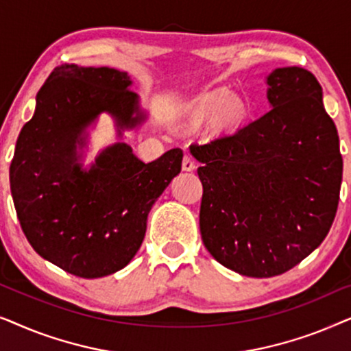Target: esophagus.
I'll return each instance as SVG.
<instances>
[{
    "label": "esophagus",
    "mask_w": 351,
    "mask_h": 351,
    "mask_svg": "<svg viewBox=\"0 0 351 351\" xmlns=\"http://www.w3.org/2000/svg\"><path fill=\"white\" fill-rule=\"evenodd\" d=\"M195 167H196V165H195L193 158H191L190 155H185L184 161H182V169H184V171H193Z\"/></svg>",
    "instance_id": "1"
}]
</instances>
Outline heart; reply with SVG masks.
I'll return each mask as SVG.
<instances>
[{
    "mask_svg": "<svg viewBox=\"0 0 351 351\" xmlns=\"http://www.w3.org/2000/svg\"><path fill=\"white\" fill-rule=\"evenodd\" d=\"M228 104V97L222 94H213L204 97L201 102L198 104V107L195 110V114L198 119H206V118H213L215 114H219L222 110L227 107ZM243 108L239 107L238 104H232L227 110V114L230 119H238L241 117Z\"/></svg>",
    "mask_w": 351,
    "mask_h": 351,
    "instance_id": "1",
    "label": "heart"
}]
</instances>
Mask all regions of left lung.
<instances>
[{
    "mask_svg": "<svg viewBox=\"0 0 351 351\" xmlns=\"http://www.w3.org/2000/svg\"><path fill=\"white\" fill-rule=\"evenodd\" d=\"M271 108L206 143L201 238L215 261L252 278L281 275L323 243L337 213L343 161L313 73L285 66L267 78Z\"/></svg>",
    "mask_w": 351,
    "mask_h": 351,
    "instance_id": "8db88e82",
    "label": "left lung"
}]
</instances>
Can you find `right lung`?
Instances as JSON below:
<instances>
[{"label":"right lung","mask_w":351,"mask_h":351,"mask_svg":"<svg viewBox=\"0 0 351 351\" xmlns=\"http://www.w3.org/2000/svg\"><path fill=\"white\" fill-rule=\"evenodd\" d=\"M126 71L56 66L36 94V110L19 134L9 169L21 227L43 258L80 278L121 270L142 246L152 206L182 169L172 148L142 162L126 143L105 148L89 171L76 143L99 113L119 129L143 119ZM121 134V131H119Z\"/></svg>","instance_id":"right-lung-1"}]
</instances>
